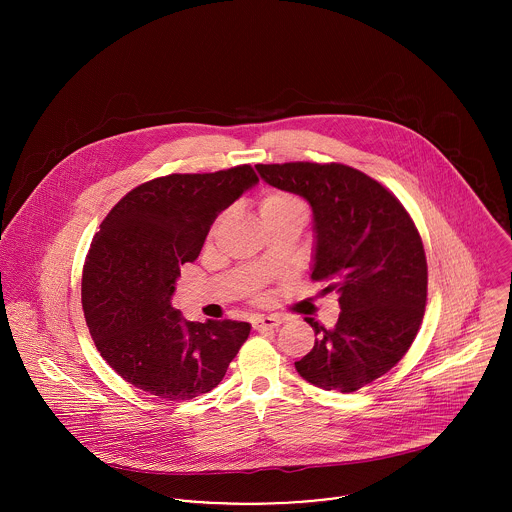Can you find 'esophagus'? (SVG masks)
I'll use <instances>...</instances> for the list:
<instances>
[{"label":"esophagus","mask_w":512,"mask_h":512,"mask_svg":"<svg viewBox=\"0 0 512 512\" xmlns=\"http://www.w3.org/2000/svg\"><path fill=\"white\" fill-rule=\"evenodd\" d=\"M282 323H284V317H280V315H260L252 321V327L256 331H264V329H276Z\"/></svg>","instance_id":"1"}]
</instances>
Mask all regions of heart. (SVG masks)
<instances>
[{"label":"heart","instance_id":"heart-1","mask_svg":"<svg viewBox=\"0 0 512 512\" xmlns=\"http://www.w3.org/2000/svg\"><path fill=\"white\" fill-rule=\"evenodd\" d=\"M293 209H303V207H301V203L297 199H293L292 195L270 193L260 203V217H262V220L272 219L276 215L288 213V211H293Z\"/></svg>","mask_w":512,"mask_h":512}]
</instances>
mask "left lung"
<instances>
[{"label":"left lung","instance_id":"1","mask_svg":"<svg viewBox=\"0 0 512 512\" xmlns=\"http://www.w3.org/2000/svg\"><path fill=\"white\" fill-rule=\"evenodd\" d=\"M260 177L303 197L313 213L311 278L331 280L341 315L333 329L305 319L315 345L295 370L307 382L355 392L386 374L410 349L426 307L422 238L378 181L341 163L256 165Z\"/></svg>","mask_w":512,"mask_h":512}]
</instances>
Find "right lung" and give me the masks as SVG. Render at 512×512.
<instances>
[{"label":"right lung","mask_w":512,"mask_h":512,"mask_svg":"<svg viewBox=\"0 0 512 512\" xmlns=\"http://www.w3.org/2000/svg\"><path fill=\"white\" fill-rule=\"evenodd\" d=\"M256 185L250 165L157 177L102 220L82 272V309L102 359L126 382L165 400H191L226 374L250 323L187 321L171 295L215 219Z\"/></svg>","instance_id":"1"}]
</instances>
